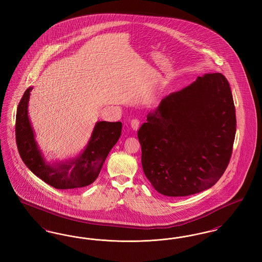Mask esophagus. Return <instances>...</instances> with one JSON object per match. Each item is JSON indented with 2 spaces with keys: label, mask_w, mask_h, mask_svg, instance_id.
<instances>
[{
  "label": "esophagus",
  "mask_w": 262,
  "mask_h": 262,
  "mask_svg": "<svg viewBox=\"0 0 262 262\" xmlns=\"http://www.w3.org/2000/svg\"><path fill=\"white\" fill-rule=\"evenodd\" d=\"M139 124H140V121L138 119H134L130 122V126H132V128L134 130H137V129H138V127H139Z\"/></svg>",
  "instance_id": "obj_1"
}]
</instances>
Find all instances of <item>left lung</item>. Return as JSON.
Segmentation results:
<instances>
[{
	"mask_svg": "<svg viewBox=\"0 0 262 262\" xmlns=\"http://www.w3.org/2000/svg\"><path fill=\"white\" fill-rule=\"evenodd\" d=\"M137 132L143 172L166 196H187L214 186L230 162L236 136L231 88L220 73L173 92Z\"/></svg>",
	"mask_w": 262,
	"mask_h": 262,
	"instance_id": "8db88e82",
	"label": "left lung"
}]
</instances>
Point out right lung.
<instances>
[{
    "label": "right lung",
    "instance_id": "right-lung-1",
    "mask_svg": "<svg viewBox=\"0 0 262 262\" xmlns=\"http://www.w3.org/2000/svg\"><path fill=\"white\" fill-rule=\"evenodd\" d=\"M32 88L25 90L17 106L15 119V139L19 155L26 167L58 189H75L91 185L98 177L110 150L122 133V123L97 122L85 149L76 158L46 162L39 149L28 117V101Z\"/></svg>",
    "mask_w": 262,
    "mask_h": 262
}]
</instances>
